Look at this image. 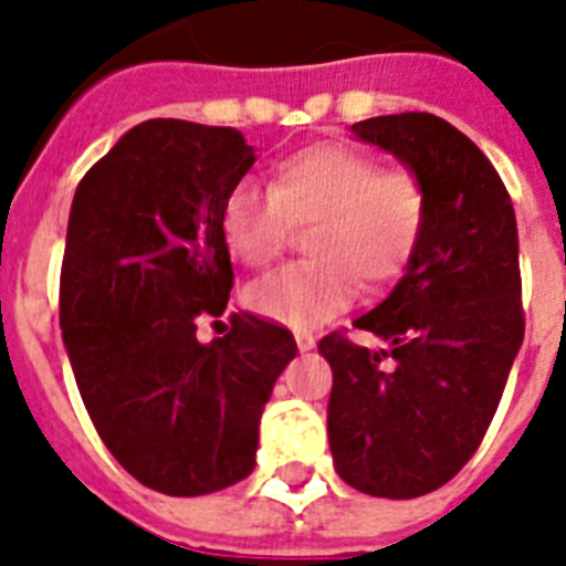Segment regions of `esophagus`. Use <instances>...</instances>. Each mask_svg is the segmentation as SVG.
<instances>
[{
    "label": "esophagus",
    "mask_w": 566,
    "mask_h": 566,
    "mask_svg": "<svg viewBox=\"0 0 566 566\" xmlns=\"http://www.w3.org/2000/svg\"><path fill=\"white\" fill-rule=\"evenodd\" d=\"M296 346H300V353H311V349H314V337L296 335Z\"/></svg>",
    "instance_id": "1"
}]
</instances>
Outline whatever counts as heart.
<instances>
[{
  "instance_id": "1",
  "label": "heart",
  "mask_w": 566,
  "mask_h": 566,
  "mask_svg": "<svg viewBox=\"0 0 566 566\" xmlns=\"http://www.w3.org/2000/svg\"><path fill=\"white\" fill-rule=\"evenodd\" d=\"M429 222V188L417 170L381 167L376 155L317 144L275 164L270 190L238 181L222 202V238L240 264L264 270L311 229L308 255L247 291L249 308L291 328H314L367 287L399 282Z\"/></svg>"
}]
</instances>
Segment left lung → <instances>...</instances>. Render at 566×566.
Returning a JSON list of instances; mask_svg holds the SVG:
<instances>
[{
    "label": "left lung",
    "mask_w": 566,
    "mask_h": 566,
    "mask_svg": "<svg viewBox=\"0 0 566 566\" xmlns=\"http://www.w3.org/2000/svg\"><path fill=\"white\" fill-rule=\"evenodd\" d=\"M353 132L420 172L429 222L402 282L355 319L385 349L344 332L319 340L332 364L328 443L355 491L413 500L473 458L500 408L526 332L517 217L500 172L447 119L408 111Z\"/></svg>",
    "instance_id": "left-lung-1"
}]
</instances>
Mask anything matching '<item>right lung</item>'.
I'll return each instance as SVG.
<instances>
[{"label": "right lung", "instance_id": "obj_1", "mask_svg": "<svg viewBox=\"0 0 566 566\" xmlns=\"http://www.w3.org/2000/svg\"><path fill=\"white\" fill-rule=\"evenodd\" d=\"M255 164L238 128L146 119L84 172L61 264V332L111 455L167 496L255 467L258 422L296 340L255 314L199 344L234 284L222 202Z\"/></svg>", "mask_w": 566, "mask_h": 566}]
</instances>
